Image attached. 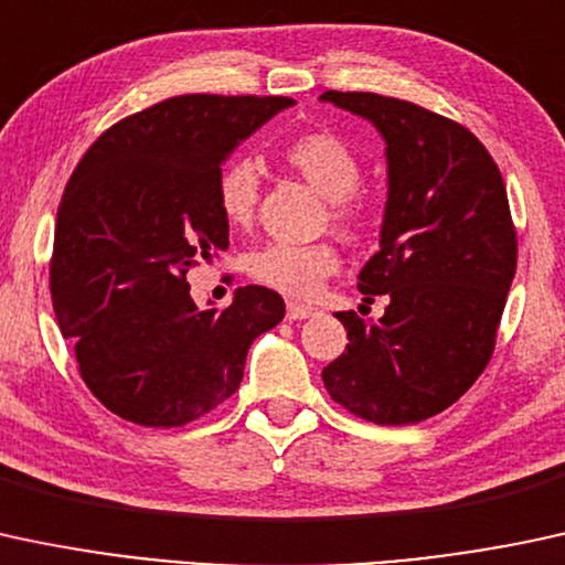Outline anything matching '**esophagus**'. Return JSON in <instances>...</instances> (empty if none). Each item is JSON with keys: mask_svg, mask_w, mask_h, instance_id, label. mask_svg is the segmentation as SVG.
<instances>
[{"mask_svg": "<svg viewBox=\"0 0 565 565\" xmlns=\"http://www.w3.org/2000/svg\"><path fill=\"white\" fill-rule=\"evenodd\" d=\"M317 309L312 303H301V301H288V320H307L312 317Z\"/></svg>", "mask_w": 565, "mask_h": 565, "instance_id": "esophagus-1", "label": "esophagus"}]
</instances>
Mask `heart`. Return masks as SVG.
I'll list each match as a JSON object with an SVG mask.
<instances>
[{
    "label": "heart",
    "mask_w": 565,
    "mask_h": 565,
    "mask_svg": "<svg viewBox=\"0 0 565 565\" xmlns=\"http://www.w3.org/2000/svg\"><path fill=\"white\" fill-rule=\"evenodd\" d=\"M285 162L301 173L331 207V221L344 234L358 237L371 224V202L358 192L363 162L341 136L328 130L303 132L285 143ZM262 175L245 157L226 162L218 173V207L232 226H248L258 205ZM341 256L333 243H269L253 250L245 269L256 282L294 299H309L333 277Z\"/></svg>",
    "instance_id": "b5f03b06"
}]
</instances>
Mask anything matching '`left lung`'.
Returning a JSON list of instances; mask_svg holds the SVG:
<instances>
[{
  "mask_svg": "<svg viewBox=\"0 0 565 565\" xmlns=\"http://www.w3.org/2000/svg\"><path fill=\"white\" fill-rule=\"evenodd\" d=\"M386 141L390 194L379 253L358 277L376 322L339 312L344 354L322 367L335 403L373 424H416L454 405L486 371L518 234L497 162L465 125L411 100L328 90Z\"/></svg>",
  "mask_w": 565,
  "mask_h": 565,
  "instance_id": "obj_1",
  "label": "left lung"
}]
</instances>
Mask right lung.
<instances>
[{
  "instance_id": "1",
  "label": "right lung",
  "mask_w": 565,
  "mask_h": 565,
  "mask_svg": "<svg viewBox=\"0 0 565 565\" xmlns=\"http://www.w3.org/2000/svg\"><path fill=\"white\" fill-rule=\"evenodd\" d=\"M282 95H175L119 119L66 183L50 294L79 376L111 414L183 427L237 392L253 339L285 317L280 294L245 285L226 309L189 296L186 271L230 248L221 164Z\"/></svg>"
}]
</instances>
